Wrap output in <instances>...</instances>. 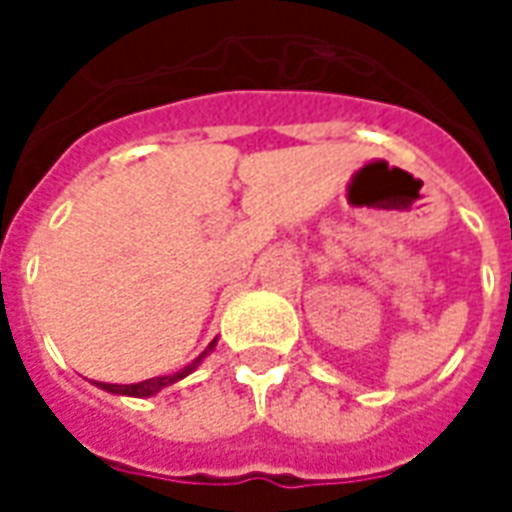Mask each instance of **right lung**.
Here are the masks:
<instances>
[{
    "mask_svg": "<svg viewBox=\"0 0 512 512\" xmlns=\"http://www.w3.org/2000/svg\"><path fill=\"white\" fill-rule=\"evenodd\" d=\"M213 343H216V340H213ZM213 343L208 345V351L213 348ZM208 351H202V354L197 356L191 365L183 367V370H180V373H175V376H158V378H150V381H139V384H101V389H106V392H115V395H131V397L156 395L158 389H164V386L175 384V381H180L183 376H189L191 370H194V367L200 365L202 359H205V354H208Z\"/></svg>",
    "mask_w": 512,
    "mask_h": 512,
    "instance_id": "obj_1",
    "label": "right lung"
}]
</instances>
